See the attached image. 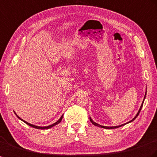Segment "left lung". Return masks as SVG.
<instances>
[{"instance_id": "left-lung-1", "label": "left lung", "mask_w": 157, "mask_h": 157, "mask_svg": "<svg viewBox=\"0 0 157 157\" xmlns=\"http://www.w3.org/2000/svg\"><path fill=\"white\" fill-rule=\"evenodd\" d=\"M146 93H147V92H145V97H144V99H143V102H142V104H141V107H140V108H139V112H137V115L135 116V117L133 118V120H131V121H129V122H128V123H125V124H122V125H117V126H113V127H107V126H103V125H100V124H96V123H95L94 121H93L92 119H91V117H90V121H91V123L92 124H93V125H96V126H98V127H100V128H104V129H116V128H120V127H121V126H123V125H125V124H128V123H130V122H132L133 120H135V118H136L137 116H138V115L139 114V113H140V112H141V108H142V107H143V102H144V100H145V97H146Z\"/></svg>"}]
</instances>
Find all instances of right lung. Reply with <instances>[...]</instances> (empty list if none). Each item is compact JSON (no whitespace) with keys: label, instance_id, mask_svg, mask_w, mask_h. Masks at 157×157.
<instances>
[{"label":"right lung","instance_id":"add662e5","mask_svg":"<svg viewBox=\"0 0 157 157\" xmlns=\"http://www.w3.org/2000/svg\"><path fill=\"white\" fill-rule=\"evenodd\" d=\"M14 113L16 114V116H17V117L18 118V119H20V120H22V121H24L25 124H26L27 125H29V126H31V127H32V128H36V129H49V128H52V127H53V126H55V125H57L58 124H59V123L61 122V121L62 120V119H63V116L60 117V119H59L57 121H56V123H54V124H53L52 125H49V126H45V127H40V126H37V125H32V124H29V123H28L27 121H24V120H22V119H21V118L17 115V114L14 112Z\"/></svg>","mask_w":157,"mask_h":157}]
</instances>
